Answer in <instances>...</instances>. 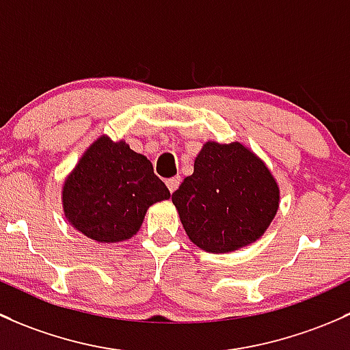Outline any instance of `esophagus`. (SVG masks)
<instances>
[{
  "label": "esophagus",
  "instance_id": "esophagus-1",
  "mask_svg": "<svg viewBox=\"0 0 350 350\" xmlns=\"http://www.w3.org/2000/svg\"><path fill=\"white\" fill-rule=\"evenodd\" d=\"M180 182H182V178H180V176H178V175H176V176H172V178H168V180H167V182H165V183H167L168 190H170V192H172V193H174V192H175V190H176V189H178Z\"/></svg>",
  "mask_w": 350,
  "mask_h": 350
}]
</instances>
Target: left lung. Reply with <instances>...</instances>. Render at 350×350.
Instances as JSON below:
<instances>
[{
  "label": "left lung",
  "instance_id": "left-lung-1",
  "mask_svg": "<svg viewBox=\"0 0 350 350\" xmlns=\"http://www.w3.org/2000/svg\"><path fill=\"white\" fill-rule=\"evenodd\" d=\"M187 236L208 253H230L265 234L278 211L280 189L246 146L207 142L193 174L172 193Z\"/></svg>",
  "mask_w": 350,
  "mask_h": 350
}]
</instances>
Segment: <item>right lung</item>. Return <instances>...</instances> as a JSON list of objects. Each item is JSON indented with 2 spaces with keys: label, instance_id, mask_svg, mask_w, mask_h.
Wrapping results in <instances>:
<instances>
[{
  "label": "right lung",
  "instance_id": "right-lung-1",
  "mask_svg": "<svg viewBox=\"0 0 350 350\" xmlns=\"http://www.w3.org/2000/svg\"><path fill=\"white\" fill-rule=\"evenodd\" d=\"M168 197L148 158L107 136L89 146L62 190L67 221L97 243L133 237L150 205Z\"/></svg>",
  "mask_w": 350,
  "mask_h": 350
}]
</instances>
